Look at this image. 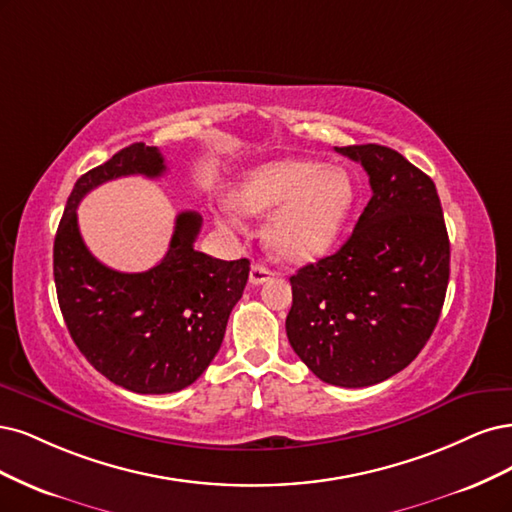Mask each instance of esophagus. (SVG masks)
<instances>
[{"mask_svg": "<svg viewBox=\"0 0 512 512\" xmlns=\"http://www.w3.org/2000/svg\"><path fill=\"white\" fill-rule=\"evenodd\" d=\"M270 278H272V270L266 268V266H261V263H255V266L251 268V274H249L251 285H263Z\"/></svg>", "mask_w": 512, "mask_h": 512, "instance_id": "esophagus-1", "label": "esophagus"}]
</instances>
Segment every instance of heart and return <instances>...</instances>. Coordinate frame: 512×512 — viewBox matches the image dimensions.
Masks as SVG:
<instances>
[{
    "mask_svg": "<svg viewBox=\"0 0 512 512\" xmlns=\"http://www.w3.org/2000/svg\"><path fill=\"white\" fill-rule=\"evenodd\" d=\"M355 197L349 170L325 168L312 159H278L242 178L234 204L246 214H266L278 207L266 227L270 251L280 259L304 263L332 249Z\"/></svg>",
    "mask_w": 512,
    "mask_h": 512,
    "instance_id": "b5f03b06",
    "label": "heart"
}]
</instances>
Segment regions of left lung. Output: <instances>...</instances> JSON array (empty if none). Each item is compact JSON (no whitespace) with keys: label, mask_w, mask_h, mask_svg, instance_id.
Listing matches in <instances>:
<instances>
[{"label":"left lung","mask_w":512,"mask_h":512,"mask_svg":"<svg viewBox=\"0 0 512 512\" xmlns=\"http://www.w3.org/2000/svg\"><path fill=\"white\" fill-rule=\"evenodd\" d=\"M370 176L372 197L340 249L293 274L285 327L321 381L370 387L430 340L449 285L451 244L434 180L393 148L336 146Z\"/></svg>","instance_id":"obj_1"}]
</instances>
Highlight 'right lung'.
<instances>
[{
    "mask_svg": "<svg viewBox=\"0 0 512 512\" xmlns=\"http://www.w3.org/2000/svg\"><path fill=\"white\" fill-rule=\"evenodd\" d=\"M163 172L159 148L136 142L82 174L53 249L57 300L78 351L114 385L155 395L189 387L210 366L251 270L249 259L223 261L193 249L202 229L195 210L178 214L170 249L151 270L117 272L89 253L76 214L82 197L114 178Z\"/></svg>",
    "mask_w": 512,
    "mask_h": 512,
    "instance_id": "right-lung-1",
    "label": "right lung"
}]
</instances>
